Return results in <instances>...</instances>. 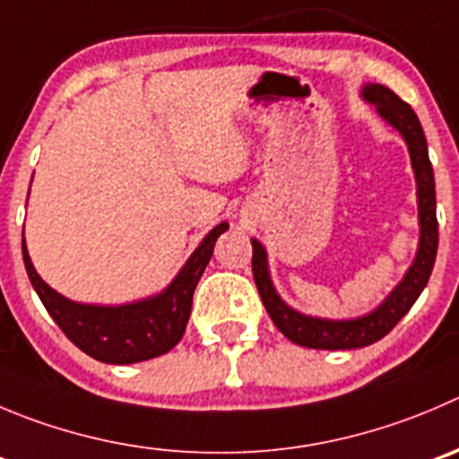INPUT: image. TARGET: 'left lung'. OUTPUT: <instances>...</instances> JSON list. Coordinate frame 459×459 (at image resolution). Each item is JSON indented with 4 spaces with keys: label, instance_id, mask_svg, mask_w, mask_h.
Here are the masks:
<instances>
[{
    "label": "left lung",
    "instance_id": "1",
    "mask_svg": "<svg viewBox=\"0 0 459 459\" xmlns=\"http://www.w3.org/2000/svg\"><path fill=\"white\" fill-rule=\"evenodd\" d=\"M360 99L377 108L378 117L390 124L403 137L410 152V164L417 182V212H419V246L412 264L405 270L403 279L390 290L385 299L374 311L349 320H329V317L307 316L295 311L279 298L268 268V252L256 238H252V274L264 299L268 316L274 326L290 342L308 349H360L374 344L383 335L390 333L396 322L412 308L421 290L429 283L437 256L439 230H437V200H435L433 164L429 160V143L423 134L417 115L405 101L385 85L365 82Z\"/></svg>",
    "mask_w": 459,
    "mask_h": 459
}]
</instances>
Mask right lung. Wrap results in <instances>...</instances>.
Returning <instances> with one entry per match:
<instances>
[{
	"label": "right lung",
	"instance_id": "right-lung-1",
	"mask_svg": "<svg viewBox=\"0 0 459 459\" xmlns=\"http://www.w3.org/2000/svg\"><path fill=\"white\" fill-rule=\"evenodd\" d=\"M227 222L213 227L164 290L130 304H82L60 295L33 268L24 234L22 256L38 298L63 333L101 363L130 365L161 356L180 342L191 316L195 286L212 259L216 238L227 232Z\"/></svg>",
	"mask_w": 459,
	"mask_h": 459
}]
</instances>
